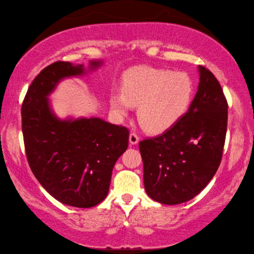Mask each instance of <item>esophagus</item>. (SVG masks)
<instances>
[{
  "mask_svg": "<svg viewBox=\"0 0 254 254\" xmlns=\"http://www.w3.org/2000/svg\"><path fill=\"white\" fill-rule=\"evenodd\" d=\"M139 141H140L139 135H137L135 132H131L130 133V143L131 144H136L137 142H139Z\"/></svg>",
  "mask_w": 254,
  "mask_h": 254,
  "instance_id": "34e87169",
  "label": "esophagus"
}]
</instances>
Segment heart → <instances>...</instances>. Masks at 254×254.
I'll return each instance as SVG.
<instances>
[{"mask_svg": "<svg viewBox=\"0 0 254 254\" xmlns=\"http://www.w3.org/2000/svg\"><path fill=\"white\" fill-rule=\"evenodd\" d=\"M122 93L111 96V106L126 114L131 105L138 106L137 118L145 130L161 132L186 113L192 96V83L185 72L142 67L128 71Z\"/></svg>", "mask_w": 254, "mask_h": 254, "instance_id": "1", "label": "heart"}]
</instances>
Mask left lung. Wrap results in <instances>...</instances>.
<instances>
[{"mask_svg":"<svg viewBox=\"0 0 254 254\" xmlns=\"http://www.w3.org/2000/svg\"><path fill=\"white\" fill-rule=\"evenodd\" d=\"M195 98L179 121L140 141L149 197L176 205L199 194L220 167L227 130V101L213 72L199 66Z\"/></svg>","mask_w":254,"mask_h":254,"instance_id":"obj_1","label":"left lung"}]
</instances>
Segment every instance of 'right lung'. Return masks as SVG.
Returning a JSON list of instances; mask_svg holds the SVG:
<instances>
[{
    "instance_id": "1",
    "label": "right lung",
    "mask_w": 254,
    "mask_h": 254,
    "mask_svg": "<svg viewBox=\"0 0 254 254\" xmlns=\"http://www.w3.org/2000/svg\"><path fill=\"white\" fill-rule=\"evenodd\" d=\"M96 67L100 62H92ZM83 66L56 62L29 86L21 107L24 149L34 177L60 203L93 207L107 196L113 167L128 145V128L101 119L59 121L47 95Z\"/></svg>"
}]
</instances>
